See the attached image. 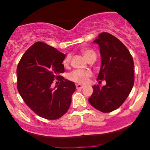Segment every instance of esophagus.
<instances>
[{"label":"esophagus","instance_id":"34e87169","mask_svg":"<svg viewBox=\"0 0 150 150\" xmlns=\"http://www.w3.org/2000/svg\"><path fill=\"white\" fill-rule=\"evenodd\" d=\"M84 87V85H82V84H76V88L77 89H82V88Z\"/></svg>","mask_w":150,"mask_h":150}]
</instances>
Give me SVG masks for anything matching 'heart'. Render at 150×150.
<instances>
[{"label":"heart","instance_id":"obj_1","mask_svg":"<svg viewBox=\"0 0 150 150\" xmlns=\"http://www.w3.org/2000/svg\"><path fill=\"white\" fill-rule=\"evenodd\" d=\"M82 55L88 61L90 60H95L96 58V54L93 50L91 49H84L82 51ZM70 58L68 56L63 61V64L65 67H68L70 64ZM91 73L89 70H74L71 73L68 75V79L76 83H84L87 81L88 78L91 76Z\"/></svg>","mask_w":150,"mask_h":150}]
</instances>
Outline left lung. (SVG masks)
Returning <instances> with one entry per match:
<instances>
[{
  "label": "left lung",
  "instance_id": "8db88e82",
  "mask_svg": "<svg viewBox=\"0 0 150 150\" xmlns=\"http://www.w3.org/2000/svg\"><path fill=\"white\" fill-rule=\"evenodd\" d=\"M93 42L98 45L101 59L97 80H105L106 84L92 86L89 102L98 110L110 112L120 108L131 91L134 63L126 46L111 34L103 32Z\"/></svg>",
  "mask_w": 150,
  "mask_h": 150
}]
</instances>
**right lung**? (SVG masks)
I'll list each match as a JSON object with an SVG mask.
<instances>
[{
  "mask_svg": "<svg viewBox=\"0 0 150 150\" xmlns=\"http://www.w3.org/2000/svg\"><path fill=\"white\" fill-rule=\"evenodd\" d=\"M66 56L46 43L37 42L26 50L18 64L19 94L34 112L47 120H57L68 110L76 89L75 83L60 75L65 72L62 63ZM54 79L61 82L52 88Z\"/></svg>",
  "mask_w": 150,
  "mask_h": 150,
  "instance_id": "add662e5",
  "label": "right lung"
}]
</instances>
